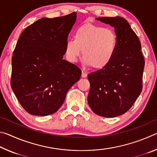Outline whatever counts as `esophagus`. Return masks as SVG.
<instances>
[{
    "instance_id": "1",
    "label": "esophagus",
    "mask_w": 157,
    "mask_h": 157,
    "mask_svg": "<svg viewBox=\"0 0 157 157\" xmlns=\"http://www.w3.org/2000/svg\"><path fill=\"white\" fill-rule=\"evenodd\" d=\"M86 76H87V73H85L84 71H82V78H86Z\"/></svg>"
}]
</instances>
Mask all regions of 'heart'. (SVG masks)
<instances>
[{
  "instance_id": "obj_1",
  "label": "heart",
  "mask_w": 157,
  "mask_h": 157,
  "mask_svg": "<svg viewBox=\"0 0 157 157\" xmlns=\"http://www.w3.org/2000/svg\"><path fill=\"white\" fill-rule=\"evenodd\" d=\"M118 44V36L113 30L87 23L77 29L74 39L66 41L65 52L69 62H75L82 50L84 63L100 70L115 57Z\"/></svg>"
}]
</instances>
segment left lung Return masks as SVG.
<instances>
[{"mask_svg": "<svg viewBox=\"0 0 157 157\" xmlns=\"http://www.w3.org/2000/svg\"><path fill=\"white\" fill-rule=\"evenodd\" d=\"M96 20L114 28L118 44L109 64L88 75V103L97 115L113 118L127 112L139 96L145 61L139 39L126 19L115 17Z\"/></svg>", "mask_w": 157, "mask_h": 157, "instance_id": "obj_1", "label": "left lung"}]
</instances>
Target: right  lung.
<instances>
[{
    "instance_id": "add662e5",
    "label": "right lung",
    "mask_w": 157,
    "mask_h": 157,
    "mask_svg": "<svg viewBox=\"0 0 157 157\" xmlns=\"http://www.w3.org/2000/svg\"><path fill=\"white\" fill-rule=\"evenodd\" d=\"M76 18L75 12L42 18L19 36L12 59L11 86L21 106L32 115L56 112L68 90L80 78V69L63 59Z\"/></svg>"
}]
</instances>
